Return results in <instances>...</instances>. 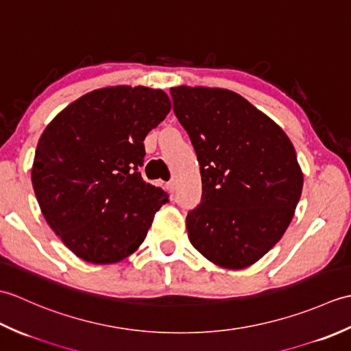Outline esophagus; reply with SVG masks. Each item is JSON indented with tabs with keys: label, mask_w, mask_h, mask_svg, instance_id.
I'll return each mask as SVG.
<instances>
[{
	"label": "esophagus",
	"mask_w": 351,
	"mask_h": 351,
	"mask_svg": "<svg viewBox=\"0 0 351 351\" xmlns=\"http://www.w3.org/2000/svg\"><path fill=\"white\" fill-rule=\"evenodd\" d=\"M166 189H167V191H169V193H175V190H176V184H175V181H170V182H167V184H166Z\"/></svg>",
	"instance_id": "esophagus-1"
}]
</instances>
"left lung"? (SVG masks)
Masks as SVG:
<instances>
[{
    "mask_svg": "<svg viewBox=\"0 0 351 351\" xmlns=\"http://www.w3.org/2000/svg\"><path fill=\"white\" fill-rule=\"evenodd\" d=\"M170 95L202 175V199L187 215L190 243L230 270L255 264L285 234L302 196L293 143L235 92L180 86Z\"/></svg>",
    "mask_w": 351,
    "mask_h": 351,
    "instance_id": "1",
    "label": "left lung"
}]
</instances>
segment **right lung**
<instances>
[{
  "instance_id": "right-lung-1",
  "label": "right lung",
  "mask_w": 351,
  "mask_h": 351,
  "mask_svg": "<svg viewBox=\"0 0 351 351\" xmlns=\"http://www.w3.org/2000/svg\"><path fill=\"white\" fill-rule=\"evenodd\" d=\"M170 108L162 90L106 87L81 96L45 128L33 189L45 220L78 258L113 264L145 241L169 196L140 175L143 140Z\"/></svg>"
}]
</instances>
